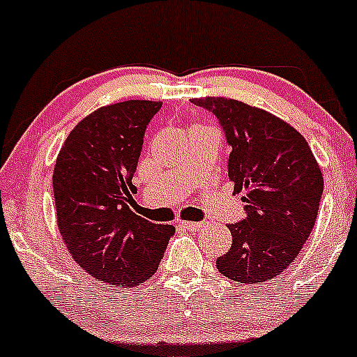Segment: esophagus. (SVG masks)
<instances>
[{"instance_id":"34e87169","label":"esophagus","mask_w":357,"mask_h":357,"mask_svg":"<svg viewBox=\"0 0 357 357\" xmlns=\"http://www.w3.org/2000/svg\"><path fill=\"white\" fill-rule=\"evenodd\" d=\"M180 226H183V228L190 229V231H197V229H201L204 225H202L201 221H182V223H180Z\"/></svg>"}]
</instances>
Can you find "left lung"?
Masks as SVG:
<instances>
[{
    "mask_svg": "<svg viewBox=\"0 0 357 357\" xmlns=\"http://www.w3.org/2000/svg\"><path fill=\"white\" fill-rule=\"evenodd\" d=\"M220 122L231 146L228 177L243 197L245 220L228 225L231 248L216 260L221 274L259 284L281 274L308 240L324 177L305 137L279 117L225 97L192 98Z\"/></svg>",
    "mask_w": 357,
    "mask_h": 357,
    "instance_id": "8db88e82",
    "label": "left lung"
}]
</instances>
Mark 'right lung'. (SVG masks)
<instances>
[{
	"label": "right lung",
	"mask_w": 357,
	"mask_h": 357,
	"mask_svg": "<svg viewBox=\"0 0 357 357\" xmlns=\"http://www.w3.org/2000/svg\"><path fill=\"white\" fill-rule=\"evenodd\" d=\"M162 102L128 100L83 119L61 148L52 174L57 226L76 264L114 286H139L155 274L172 225L129 209L144 132Z\"/></svg>",
	"instance_id": "add662e5"
}]
</instances>
